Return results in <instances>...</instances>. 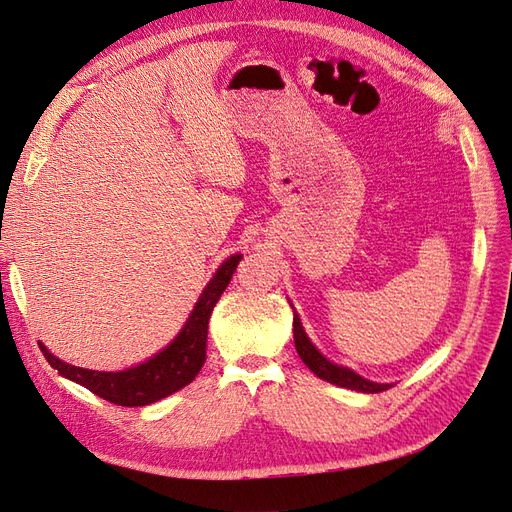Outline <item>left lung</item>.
<instances>
[{"mask_svg": "<svg viewBox=\"0 0 512 512\" xmlns=\"http://www.w3.org/2000/svg\"><path fill=\"white\" fill-rule=\"evenodd\" d=\"M292 327H294L292 329V333H294V346H297V352L301 356V361L309 369H312L318 378L327 380V382H331L335 386H344V389L359 391V393H382V391L391 389V386H393V384H378V382L365 380L363 376L356 374V371L331 363L327 356L320 354L316 350V346L309 342V337L305 335V331L301 327V318H299L297 312H294Z\"/></svg>", "mask_w": 512, "mask_h": 512, "instance_id": "1", "label": "left lung"}]
</instances>
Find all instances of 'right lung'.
Returning a JSON list of instances; mask_svg holds the SVG:
<instances>
[{
  "label": "right lung",
  "instance_id": "add662e5",
  "mask_svg": "<svg viewBox=\"0 0 512 512\" xmlns=\"http://www.w3.org/2000/svg\"><path fill=\"white\" fill-rule=\"evenodd\" d=\"M239 260L241 254H235L222 262V267L215 271L211 282L200 294L179 335L164 350L153 354L149 361L123 371H94L59 361L57 356L46 350L44 344H38L44 359L64 378L85 386L94 395L117 406H149L153 401L173 395L183 386H188L205 363L209 318L215 303L220 301L226 286L230 284L232 273L237 271Z\"/></svg>",
  "mask_w": 512,
  "mask_h": 512
}]
</instances>
